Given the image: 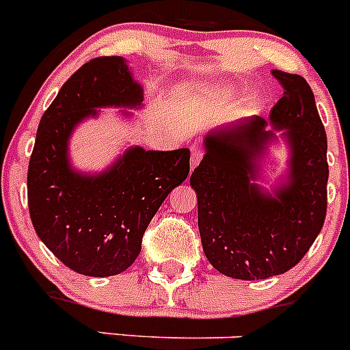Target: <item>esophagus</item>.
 Listing matches in <instances>:
<instances>
[{"label": "esophagus", "mask_w": 350, "mask_h": 350, "mask_svg": "<svg viewBox=\"0 0 350 350\" xmlns=\"http://www.w3.org/2000/svg\"><path fill=\"white\" fill-rule=\"evenodd\" d=\"M191 150H193V152H191V170H194L200 165V161L203 159V150L200 147H193Z\"/></svg>", "instance_id": "1"}]
</instances>
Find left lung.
Segmentation results:
<instances>
[{"label":"left lung","instance_id":"1","mask_svg":"<svg viewBox=\"0 0 350 350\" xmlns=\"http://www.w3.org/2000/svg\"><path fill=\"white\" fill-rule=\"evenodd\" d=\"M271 75L284 96L270 120L252 116L206 133L205 156L189 180L203 252L231 279L286 273L307 254L326 217L327 140L314 92L295 73ZM279 139L288 147L286 170L267 190L257 180Z\"/></svg>","mask_w":350,"mask_h":350}]
</instances>
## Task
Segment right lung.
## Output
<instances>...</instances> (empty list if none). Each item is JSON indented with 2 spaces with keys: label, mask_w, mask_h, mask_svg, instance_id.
Segmentation results:
<instances>
[{
  "label": "right lung",
  "mask_w": 350,
  "mask_h": 350,
  "mask_svg": "<svg viewBox=\"0 0 350 350\" xmlns=\"http://www.w3.org/2000/svg\"><path fill=\"white\" fill-rule=\"evenodd\" d=\"M142 105L144 88L128 61L96 57L66 80L40 120L27 170L31 221L47 249L77 273L110 277L128 270L161 203L189 175V148L131 145L98 173L71 165L70 138L100 116L98 108Z\"/></svg>",
  "instance_id": "add662e5"
}]
</instances>
